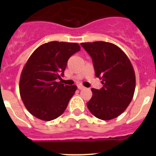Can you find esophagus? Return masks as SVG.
Masks as SVG:
<instances>
[{"instance_id": "34e87169", "label": "esophagus", "mask_w": 156, "mask_h": 156, "mask_svg": "<svg viewBox=\"0 0 156 156\" xmlns=\"http://www.w3.org/2000/svg\"><path fill=\"white\" fill-rule=\"evenodd\" d=\"M78 89H80V90H83V89H85V87H83V85L80 84V85H78Z\"/></svg>"}]
</instances>
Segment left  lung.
I'll use <instances>...</instances> for the list:
<instances>
[{"label": "left lung", "mask_w": 156, "mask_h": 156, "mask_svg": "<svg viewBox=\"0 0 156 156\" xmlns=\"http://www.w3.org/2000/svg\"><path fill=\"white\" fill-rule=\"evenodd\" d=\"M93 61L95 76L102 80L100 90L92 88L88 109L98 119L119 116L129 105L136 86L134 69L126 54L109 42L81 43Z\"/></svg>", "instance_id": "obj_1"}]
</instances>
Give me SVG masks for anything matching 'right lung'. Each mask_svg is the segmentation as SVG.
Masks as SVG:
<instances>
[{"instance_id":"1","label":"right lung","mask_w":156,"mask_h":156,"mask_svg":"<svg viewBox=\"0 0 156 156\" xmlns=\"http://www.w3.org/2000/svg\"><path fill=\"white\" fill-rule=\"evenodd\" d=\"M80 51L77 43L51 41L32 54L22 71L19 93L27 109L41 120L56 119L65 112L77 87L57 82L69 58Z\"/></svg>"}]
</instances>
